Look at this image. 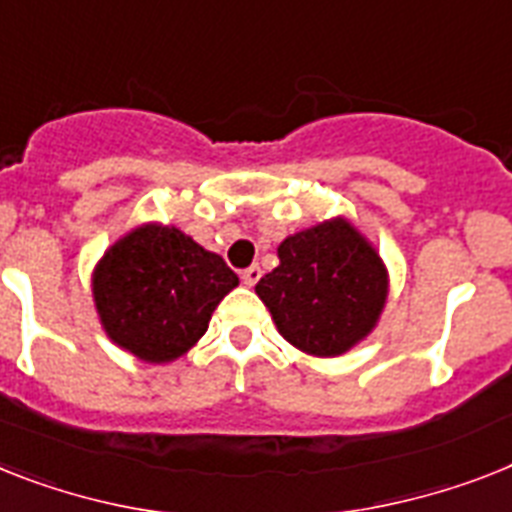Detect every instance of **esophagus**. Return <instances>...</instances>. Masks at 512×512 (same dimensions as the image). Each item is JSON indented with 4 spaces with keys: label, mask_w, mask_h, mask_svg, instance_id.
<instances>
[{
    "label": "esophagus",
    "mask_w": 512,
    "mask_h": 512,
    "mask_svg": "<svg viewBox=\"0 0 512 512\" xmlns=\"http://www.w3.org/2000/svg\"><path fill=\"white\" fill-rule=\"evenodd\" d=\"M240 277H243V282H246L248 287H253V285H256V282H259L261 269L256 264H253V266H248V269H243V272H240Z\"/></svg>",
    "instance_id": "34e87169"
}]
</instances>
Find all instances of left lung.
Segmentation results:
<instances>
[{"label":"left lung","instance_id":"1","mask_svg":"<svg viewBox=\"0 0 512 512\" xmlns=\"http://www.w3.org/2000/svg\"><path fill=\"white\" fill-rule=\"evenodd\" d=\"M280 266L256 285L280 335L311 356H340L377 324L387 272L377 251L348 222L290 235Z\"/></svg>","mask_w":512,"mask_h":512}]
</instances>
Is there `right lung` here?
<instances>
[{
    "label": "right lung",
    "instance_id": "obj_1",
    "mask_svg": "<svg viewBox=\"0 0 512 512\" xmlns=\"http://www.w3.org/2000/svg\"><path fill=\"white\" fill-rule=\"evenodd\" d=\"M238 285L222 256L175 227L146 225L107 251L94 274L101 324L143 361L167 363L204 335L211 311Z\"/></svg>",
    "mask_w": 512,
    "mask_h": 512
}]
</instances>
